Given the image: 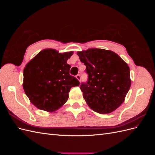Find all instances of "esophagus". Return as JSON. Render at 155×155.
<instances>
[{"label": "esophagus", "mask_w": 155, "mask_h": 155, "mask_svg": "<svg viewBox=\"0 0 155 155\" xmlns=\"http://www.w3.org/2000/svg\"><path fill=\"white\" fill-rule=\"evenodd\" d=\"M76 78H77V79H78V80L80 81V80H81V77H80V76H79V74H78L77 76H76Z\"/></svg>", "instance_id": "34e87169"}]
</instances>
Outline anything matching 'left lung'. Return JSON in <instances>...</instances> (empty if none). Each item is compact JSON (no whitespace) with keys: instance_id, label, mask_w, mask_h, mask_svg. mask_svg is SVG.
<instances>
[{"instance_id":"8db88e82","label":"left lung","mask_w":155,"mask_h":155,"mask_svg":"<svg viewBox=\"0 0 155 155\" xmlns=\"http://www.w3.org/2000/svg\"><path fill=\"white\" fill-rule=\"evenodd\" d=\"M77 54L88 75L87 82L80 86L87 105L100 114L113 112L122 104L130 87L128 64L110 50L90 48Z\"/></svg>"}]
</instances>
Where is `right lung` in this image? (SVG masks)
I'll return each mask as SVG.
<instances>
[{
	"mask_svg": "<svg viewBox=\"0 0 155 155\" xmlns=\"http://www.w3.org/2000/svg\"><path fill=\"white\" fill-rule=\"evenodd\" d=\"M73 51L59 53L54 49L41 51L23 71V88L31 104L39 109L54 112L67 102L70 88L79 86L70 75L67 60Z\"/></svg>",
	"mask_w": 155,
	"mask_h": 155,
	"instance_id": "obj_1",
	"label": "right lung"
}]
</instances>
